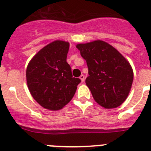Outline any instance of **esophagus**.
Wrapping results in <instances>:
<instances>
[{
    "instance_id": "1",
    "label": "esophagus",
    "mask_w": 151,
    "mask_h": 151,
    "mask_svg": "<svg viewBox=\"0 0 151 151\" xmlns=\"http://www.w3.org/2000/svg\"><path fill=\"white\" fill-rule=\"evenodd\" d=\"M79 78L81 79L82 82H84V81H85V76H84V75H81L79 77Z\"/></svg>"
}]
</instances>
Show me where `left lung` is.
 <instances>
[{
	"mask_svg": "<svg viewBox=\"0 0 151 151\" xmlns=\"http://www.w3.org/2000/svg\"><path fill=\"white\" fill-rule=\"evenodd\" d=\"M76 47L87 63L89 76L85 83L94 101L105 109L120 106L133 82L129 61L115 47L101 40L78 44Z\"/></svg>",
	"mask_w": 151,
	"mask_h": 151,
	"instance_id": "obj_1",
	"label": "left lung"
}]
</instances>
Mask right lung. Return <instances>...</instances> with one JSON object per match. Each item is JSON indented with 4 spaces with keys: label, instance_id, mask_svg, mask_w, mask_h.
Listing matches in <instances>:
<instances>
[{
    "label": "right lung",
    "instance_id": "right-lung-1",
    "mask_svg": "<svg viewBox=\"0 0 151 151\" xmlns=\"http://www.w3.org/2000/svg\"><path fill=\"white\" fill-rule=\"evenodd\" d=\"M69 43L57 40L32 58L26 69V82L31 94L42 107L59 110L74 96L81 82L73 78L66 62Z\"/></svg>",
    "mask_w": 151,
    "mask_h": 151
}]
</instances>
